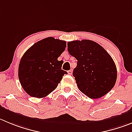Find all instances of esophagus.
Segmentation results:
<instances>
[{
	"label": "esophagus",
	"instance_id": "obj_1",
	"mask_svg": "<svg viewBox=\"0 0 132 132\" xmlns=\"http://www.w3.org/2000/svg\"><path fill=\"white\" fill-rule=\"evenodd\" d=\"M72 72H73L72 70H69V71H68V73L69 75H72Z\"/></svg>",
	"mask_w": 132,
	"mask_h": 132
}]
</instances>
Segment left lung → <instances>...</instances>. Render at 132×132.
Returning <instances> with one entry per match:
<instances>
[{"instance_id": "obj_1", "label": "left lung", "mask_w": 132, "mask_h": 132, "mask_svg": "<svg viewBox=\"0 0 132 132\" xmlns=\"http://www.w3.org/2000/svg\"><path fill=\"white\" fill-rule=\"evenodd\" d=\"M68 51L77 60L73 76L81 92L97 99L113 88L117 77L116 65L103 47L92 40H75L68 42Z\"/></svg>"}]
</instances>
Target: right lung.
Returning a JSON list of instances; mask_svg holds the SVG:
<instances>
[{
	"mask_svg": "<svg viewBox=\"0 0 132 132\" xmlns=\"http://www.w3.org/2000/svg\"><path fill=\"white\" fill-rule=\"evenodd\" d=\"M66 42L48 37L35 43L21 59L18 76L24 90L30 96L42 98L57 87L67 72L61 69L58 58L64 51Z\"/></svg>",
	"mask_w": 132,
	"mask_h": 132,
	"instance_id": "obj_1",
	"label": "right lung"
}]
</instances>
